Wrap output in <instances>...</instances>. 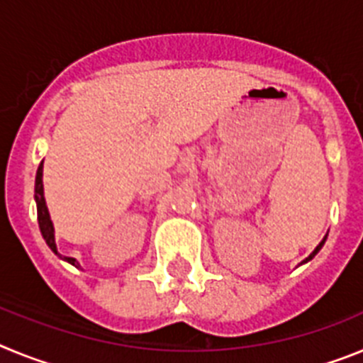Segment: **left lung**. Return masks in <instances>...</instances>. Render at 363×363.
<instances>
[{"label": "left lung", "mask_w": 363, "mask_h": 363, "mask_svg": "<svg viewBox=\"0 0 363 363\" xmlns=\"http://www.w3.org/2000/svg\"><path fill=\"white\" fill-rule=\"evenodd\" d=\"M323 243H325V238H323V240H322V242H320V245H318V247H316V249H314V251H313V252H311V256H309V258H306V259H303V262H309V259H311V258H314V255H316V252H318V251H320V249H322V245H323Z\"/></svg>", "instance_id": "1"}]
</instances>
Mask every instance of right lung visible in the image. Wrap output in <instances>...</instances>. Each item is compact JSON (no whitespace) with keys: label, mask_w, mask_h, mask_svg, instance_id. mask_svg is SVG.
<instances>
[{"label":"right lung","mask_w":363,"mask_h":363,"mask_svg":"<svg viewBox=\"0 0 363 363\" xmlns=\"http://www.w3.org/2000/svg\"><path fill=\"white\" fill-rule=\"evenodd\" d=\"M41 176H43V162L40 163V167H38V172H36V205H38V221H40V230L41 234H43L45 242H47V245L52 249L54 252L57 255V249H56V242H54V227H52V221H50V216H49V211H47V205H45V198H43V179H41ZM65 259L69 262V264L76 265L78 267V264H76V259L74 258H69V256H65Z\"/></svg>","instance_id":"add662e5"}]
</instances>
